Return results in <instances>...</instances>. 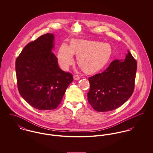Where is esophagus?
<instances>
[{
	"label": "esophagus",
	"instance_id": "34e87169",
	"mask_svg": "<svg viewBox=\"0 0 153 153\" xmlns=\"http://www.w3.org/2000/svg\"><path fill=\"white\" fill-rule=\"evenodd\" d=\"M80 79V77L78 75H74V80H79Z\"/></svg>",
	"mask_w": 153,
	"mask_h": 153
}]
</instances>
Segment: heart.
<instances>
[{
	"instance_id": "b5f03b06",
	"label": "heart",
	"mask_w": 153,
	"mask_h": 153,
	"mask_svg": "<svg viewBox=\"0 0 153 153\" xmlns=\"http://www.w3.org/2000/svg\"><path fill=\"white\" fill-rule=\"evenodd\" d=\"M112 53L109 44L97 41L73 39L70 47L61 45L58 59L61 67L66 70L74 63V55L77 56L79 67L87 74H94L102 69L108 62Z\"/></svg>"
}]
</instances>
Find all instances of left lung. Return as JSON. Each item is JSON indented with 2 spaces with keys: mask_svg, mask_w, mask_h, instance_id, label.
Listing matches in <instances>:
<instances>
[{
  "mask_svg": "<svg viewBox=\"0 0 153 153\" xmlns=\"http://www.w3.org/2000/svg\"><path fill=\"white\" fill-rule=\"evenodd\" d=\"M137 61L129 51L124 61L116 59L102 73L88 78V101L98 112L112 111L124 104L135 86Z\"/></svg>",
  "mask_w": 153,
  "mask_h": 153,
  "instance_id": "left-lung-1",
  "label": "left lung"
}]
</instances>
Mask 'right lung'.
Wrapping results in <instances>:
<instances>
[{"mask_svg":"<svg viewBox=\"0 0 153 153\" xmlns=\"http://www.w3.org/2000/svg\"><path fill=\"white\" fill-rule=\"evenodd\" d=\"M54 36L46 33L27 44L15 64L18 88L22 98L39 110L56 108L73 81L71 73L61 70L52 52Z\"/></svg>","mask_w":153,"mask_h":153,"instance_id":"1","label":"right lung"}]
</instances>
